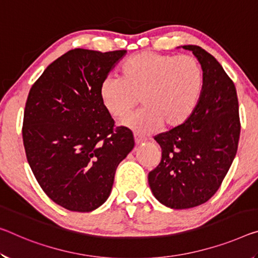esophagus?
Listing matches in <instances>:
<instances>
[{"label": "esophagus", "instance_id": "1", "mask_svg": "<svg viewBox=\"0 0 258 258\" xmlns=\"http://www.w3.org/2000/svg\"><path fill=\"white\" fill-rule=\"evenodd\" d=\"M146 140H147V139L145 137H142V136H140V134H138V133H134V141H136L137 145L141 144V142H145Z\"/></svg>", "mask_w": 258, "mask_h": 258}]
</instances>
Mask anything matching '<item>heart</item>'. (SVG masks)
<instances>
[{"instance_id":"obj_1","label":"heart","mask_w":258,"mask_h":258,"mask_svg":"<svg viewBox=\"0 0 258 258\" xmlns=\"http://www.w3.org/2000/svg\"><path fill=\"white\" fill-rule=\"evenodd\" d=\"M203 85L204 71L196 57L145 51L122 63L120 77H105L99 94L104 109L116 119L127 116L140 97L145 108L122 124L138 133H151L163 124H183L198 105Z\"/></svg>"}]
</instances>
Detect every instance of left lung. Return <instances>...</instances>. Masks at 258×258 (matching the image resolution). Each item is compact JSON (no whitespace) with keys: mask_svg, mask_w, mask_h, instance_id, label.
I'll return each instance as SVG.
<instances>
[{"mask_svg":"<svg viewBox=\"0 0 258 258\" xmlns=\"http://www.w3.org/2000/svg\"><path fill=\"white\" fill-rule=\"evenodd\" d=\"M204 71L199 103L183 124L155 136L162 148L159 164L150 171V189L172 209L206 203L222 185L238 150L239 102L234 83L217 59L188 44Z\"/></svg>","mask_w":258,"mask_h":258,"instance_id":"obj_1","label":"left lung"}]
</instances>
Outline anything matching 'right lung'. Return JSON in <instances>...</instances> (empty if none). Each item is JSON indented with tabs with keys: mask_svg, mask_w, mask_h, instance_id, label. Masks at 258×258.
Masks as SVG:
<instances>
[{
	"mask_svg": "<svg viewBox=\"0 0 258 258\" xmlns=\"http://www.w3.org/2000/svg\"><path fill=\"white\" fill-rule=\"evenodd\" d=\"M125 52L72 49L28 93L22 131L27 162L48 198L68 210L89 212L107 201L117 166L134 147L132 132L114 127L99 94Z\"/></svg>",
	"mask_w": 258,
	"mask_h": 258,
	"instance_id": "right-lung-1",
	"label": "right lung"
}]
</instances>
